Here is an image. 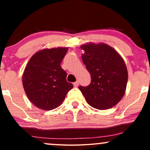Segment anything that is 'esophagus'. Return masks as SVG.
Returning <instances> with one entry per match:
<instances>
[{"label": "esophagus", "instance_id": "34e87169", "mask_svg": "<svg viewBox=\"0 0 150 150\" xmlns=\"http://www.w3.org/2000/svg\"><path fill=\"white\" fill-rule=\"evenodd\" d=\"M73 85H74V87H77V86L79 85V82H77V81H76V82H74V83H73Z\"/></svg>", "mask_w": 150, "mask_h": 150}]
</instances>
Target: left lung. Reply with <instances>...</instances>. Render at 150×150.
Listing matches in <instances>:
<instances>
[{"instance_id": "obj_1", "label": "left lung", "mask_w": 150, "mask_h": 150, "mask_svg": "<svg viewBox=\"0 0 150 150\" xmlns=\"http://www.w3.org/2000/svg\"><path fill=\"white\" fill-rule=\"evenodd\" d=\"M82 60L91 75V83L79 89L93 108L105 110L118 104L125 94L128 70L121 56L106 44L80 46Z\"/></svg>"}]
</instances>
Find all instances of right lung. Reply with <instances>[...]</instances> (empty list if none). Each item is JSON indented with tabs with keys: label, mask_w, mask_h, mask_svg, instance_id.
Returning <instances> with one entry per match:
<instances>
[{
	"label": "right lung",
	"mask_w": 150,
	"mask_h": 150,
	"mask_svg": "<svg viewBox=\"0 0 150 150\" xmlns=\"http://www.w3.org/2000/svg\"><path fill=\"white\" fill-rule=\"evenodd\" d=\"M68 48L46 49L32 56L22 75L27 97L37 108L52 110L58 107L73 87L66 80L67 73L61 63Z\"/></svg>",
	"instance_id": "obj_1"
}]
</instances>
